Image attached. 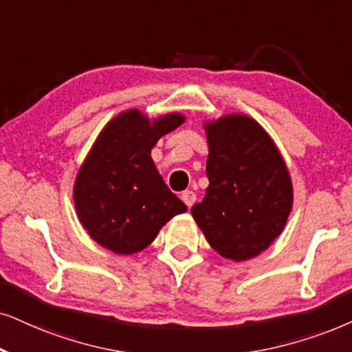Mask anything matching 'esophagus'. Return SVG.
Returning <instances> with one entry per match:
<instances>
[{
  "label": "esophagus",
  "instance_id": "1",
  "mask_svg": "<svg viewBox=\"0 0 352 352\" xmlns=\"http://www.w3.org/2000/svg\"><path fill=\"white\" fill-rule=\"evenodd\" d=\"M182 199H184V203L186 204V206L191 208L195 204V201H197V195H195V191L186 190L182 193Z\"/></svg>",
  "mask_w": 352,
  "mask_h": 352
}]
</instances>
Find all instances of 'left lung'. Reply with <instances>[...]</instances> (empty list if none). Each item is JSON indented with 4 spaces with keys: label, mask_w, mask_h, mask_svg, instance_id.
I'll list each match as a JSON object with an SVG mask.
<instances>
[{
    "label": "left lung",
    "mask_w": 352,
    "mask_h": 352,
    "mask_svg": "<svg viewBox=\"0 0 352 352\" xmlns=\"http://www.w3.org/2000/svg\"><path fill=\"white\" fill-rule=\"evenodd\" d=\"M209 186L191 214L214 250L234 261L256 256L283 232L292 186L283 157L255 120L228 115L206 124Z\"/></svg>",
    "instance_id": "1"
}]
</instances>
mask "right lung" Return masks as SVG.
<instances>
[{"label": "right lung", "instance_id": "obj_1", "mask_svg": "<svg viewBox=\"0 0 352 352\" xmlns=\"http://www.w3.org/2000/svg\"><path fill=\"white\" fill-rule=\"evenodd\" d=\"M184 123L170 113L151 123L138 110L113 118L82 164L74 185V204L89 235L120 255L149 245L185 203L155 170L151 149L166 133Z\"/></svg>", "mask_w": 352, "mask_h": 352}]
</instances>
